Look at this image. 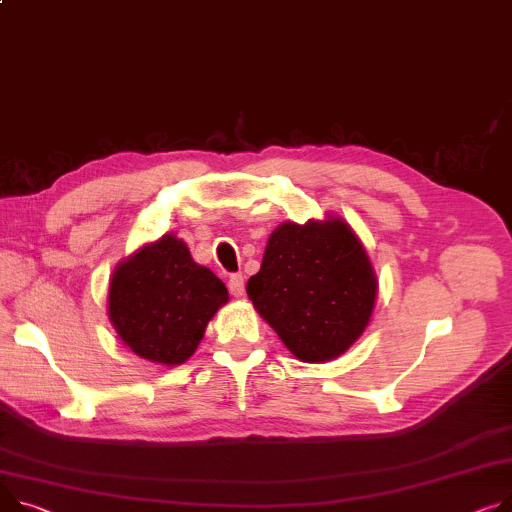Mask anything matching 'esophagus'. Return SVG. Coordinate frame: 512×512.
<instances>
[{"instance_id":"obj_1","label":"esophagus","mask_w":512,"mask_h":512,"mask_svg":"<svg viewBox=\"0 0 512 512\" xmlns=\"http://www.w3.org/2000/svg\"><path fill=\"white\" fill-rule=\"evenodd\" d=\"M228 290H230V294L236 296V298L245 294V278H243V274H232V276L228 278Z\"/></svg>"}]
</instances>
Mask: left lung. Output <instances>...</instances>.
Listing matches in <instances>:
<instances>
[{
	"instance_id": "8db88e82",
	"label": "left lung",
	"mask_w": 512,
	"mask_h": 512,
	"mask_svg": "<svg viewBox=\"0 0 512 512\" xmlns=\"http://www.w3.org/2000/svg\"><path fill=\"white\" fill-rule=\"evenodd\" d=\"M377 288L360 238L331 216L271 232L247 294L298 360L327 362L364 333Z\"/></svg>"
}]
</instances>
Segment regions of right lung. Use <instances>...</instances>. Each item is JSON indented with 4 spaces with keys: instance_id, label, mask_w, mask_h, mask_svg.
Segmentation results:
<instances>
[{
    "instance_id": "add662e5",
    "label": "right lung",
    "mask_w": 512,
    "mask_h": 512,
    "mask_svg": "<svg viewBox=\"0 0 512 512\" xmlns=\"http://www.w3.org/2000/svg\"><path fill=\"white\" fill-rule=\"evenodd\" d=\"M226 302L222 280L197 265L177 236L166 234L113 271L109 319L133 354L177 366L193 356Z\"/></svg>"
}]
</instances>
